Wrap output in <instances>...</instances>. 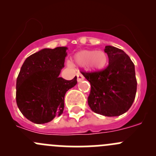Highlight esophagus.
Listing matches in <instances>:
<instances>
[{"label": "esophagus", "instance_id": "1", "mask_svg": "<svg viewBox=\"0 0 156 156\" xmlns=\"http://www.w3.org/2000/svg\"><path fill=\"white\" fill-rule=\"evenodd\" d=\"M84 76H83L81 74L77 73V81H78V82H80V81H82V80H84Z\"/></svg>", "mask_w": 156, "mask_h": 156}]
</instances>
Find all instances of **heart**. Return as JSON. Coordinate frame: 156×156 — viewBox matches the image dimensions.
<instances>
[{"instance_id": "heart-1", "label": "heart", "mask_w": 156, "mask_h": 156, "mask_svg": "<svg viewBox=\"0 0 156 156\" xmlns=\"http://www.w3.org/2000/svg\"><path fill=\"white\" fill-rule=\"evenodd\" d=\"M73 62L80 66H87L89 70L93 72H100L107 66L108 57L102 50H82L75 55ZM93 64L96 67L93 66Z\"/></svg>"}]
</instances>
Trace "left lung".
Listing matches in <instances>:
<instances>
[{"mask_svg": "<svg viewBox=\"0 0 156 156\" xmlns=\"http://www.w3.org/2000/svg\"><path fill=\"white\" fill-rule=\"evenodd\" d=\"M108 66L100 72H81L91 86L87 98L93 112L102 115L119 116L128 111L136 97L134 64L121 49L106 46Z\"/></svg>", "mask_w": 156, "mask_h": 156, "instance_id": "obj_1", "label": "left lung"}]
</instances>
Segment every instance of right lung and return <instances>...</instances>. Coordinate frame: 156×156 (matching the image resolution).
I'll list each match as a JSON object with an SVG mask.
<instances>
[{
    "mask_svg": "<svg viewBox=\"0 0 156 156\" xmlns=\"http://www.w3.org/2000/svg\"><path fill=\"white\" fill-rule=\"evenodd\" d=\"M67 48H45L26 58L16 79V103L22 114L35 124L50 122L62 114L66 91L77 84L59 77Z\"/></svg>",
    "mask_w": 156,
    "mask_h": 156,
    "instance_id": "obj_1",
    "label": "right lung"
}]
</instances>
